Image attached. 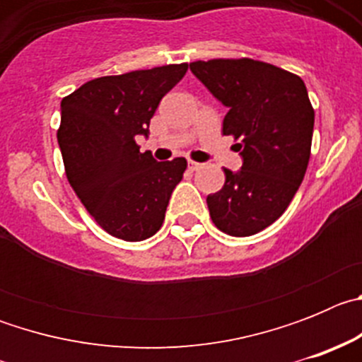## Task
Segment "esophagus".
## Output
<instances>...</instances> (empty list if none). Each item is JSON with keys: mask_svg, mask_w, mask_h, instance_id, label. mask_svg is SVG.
<instances>
[{"mask_svg": "<svg viewBox=\"0 0 362 362\" xmlns=\"http://www.w3.org/2000/svg\"><path fill=\"white\" fill-rule=\"evenodd\" d=\"M201 166H203V163H197V161H188V168H190L192 172L199 170Z\"/></svg>", "mask_w": 362, "mask_h": 362, "instance_id": "1", "label": "esophagus"}]
</instances>
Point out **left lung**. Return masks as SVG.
Here are the masks:
<instances>
[{
	"instance_id": "left-lung-1",
	"label": "left lung",
	"mask_w": 362,
	"mask_h": 362,
	"mask_svg": "<svg viewBox=\"0 0 362 362\" xmlns=\"http://www.w3.org/2000/svg\"><path fill=\"white\" fill-rule=\"evenodd\" d=\"M192 74L223 107V134L238 139V172L206 197L214 225L233 238L261 232L283 216L310 159L313 108L299 76L254 59L190 63Z\"/></svg>"
}]
</instances>
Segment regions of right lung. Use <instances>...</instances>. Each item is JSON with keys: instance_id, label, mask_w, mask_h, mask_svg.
I'll use <instances>...</instances> for the list:
<instances>
[{"instance_id": "add662e5", "label": "right lung", "mask_w": 362, "mask_h": 362, "mask_svg": "<svg viewBox=\"0 0 362 362\" xmlns=\"http://www.w3.org/2000/svg\"><path fill=\"white\" fill-rule=\"evenodd\" d=\"M188 65H165L92 79L62 101L57 143L66 177L98 225L123 241L152 238L165 221L187 159L158 163L137 137Z\"/></svg>"}]
</instances>
